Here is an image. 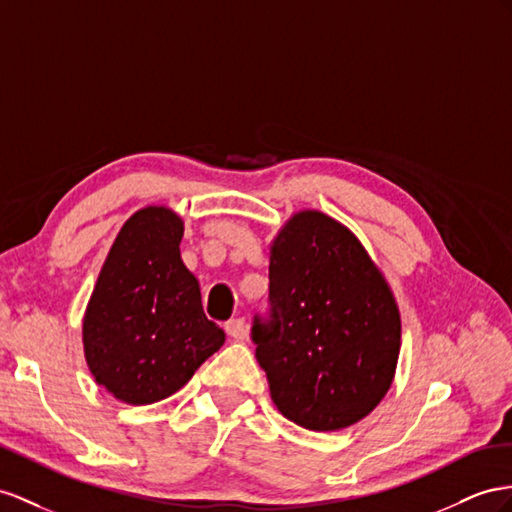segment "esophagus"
<instances>
[{
  "instance_id": "esophagus-1",
  "label": "esophagus",
  "mask_w": 512,
  "mask_h": 512,
  "mask_svg": "<svg viewBox=\"0 0 512 512\" xmlns=\"http://www.w3.org/2000/svg\"><path fill=\"white\" fill-rule=\"evenodd\" d=\"M225 331H227L229 337L238 339V342H240V339L246 337V322L242 318H233L225 324Z\"/></svg>"
}]
</instances>
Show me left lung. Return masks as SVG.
<instances>
[{
	"label": "left lung",
	"mask_w": 512,
	"mask_h": 512,
	"mask_svg": "<svg viewBox=\"0 0 512 512\" xmlns=\"http://www.w3.org/2000/svg\"><path fill=\"white\" fill-rule=\"evenodd\" d=\"M270 311L251 339L281 415L339 430L385 398L400 355V313L355 233L316 209L294 214L270 246Z\"/></svg>",
	"instance_id": "left-lung-1"
}]
</instances>
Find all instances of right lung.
<instances>
[{
  "instance_id": "right-lung-1",
  "label": "right lung",
  "mask_w": 512,
  "mask_h": 512,
  "mask_svg": "<svg viewBox=\"0 0 512 512\" xmlns=\"http://www.w3.org/2000/svg\"><path fill=\"white\" fill-rule=\"evenodd\" d=\"M183 220L149 205L116 235L84 316V355L97 385L153 404L186 385L225 344L205 318L199 281L183 266Z\"/></svg>"
}]
</instances>
